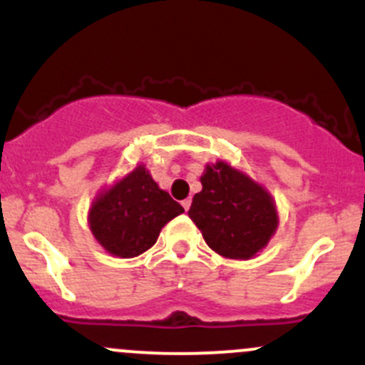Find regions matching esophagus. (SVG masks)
I'll return each mask as SVG.
<instances>
[{
    "mask_svg": "<svg viewBox=\"0 0 365 365\" xmlns=\"http://www.w3.org/2000/svg\"><path fill=\"white\" fill-rule=\"evenodd\" d=\"M182 207L185 208V212L189 210V208H190V197H187V200H183V201H182Z\"/></svg>",
    "mask_w": 365,
    "mask_h": 365,
    "instance_id": "esophagus-1",
    "label": "esophagus"
}]
</instances>
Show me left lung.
<instances>
[{
    "instance_id": "left-lung-1",
    "label": "left lung",
    "mask_w": 365,
    "mask_h": 365,
    "mask_svg": "<svg viewBox=\"0 0 365 365\" xmlns=\"http://www.w3.org/2000/svg\"><path fill=\"white\" fill-rule=\"evenodd\" d=\"M200 182L203 189L194 194L189 217L208 247L233 260L260 253L278 228L269 190L225 160L205 165Z\"/></svg>"
}]
</instances>
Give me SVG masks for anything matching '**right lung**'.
Segmentation results:
<instances>
[{
  "mask_svg": "<svg viewBox=\"0 0 365 365\" xmlns=\"http://www.w3.org/2000/svg\"><path fill=\"white\" fill-rule=\"evenodd\" d=\"M182 212V205L157 185L146 165L139 164L98 192L87 221L107 253L133 258L150 250L162 228Z\"/></svg>",
  "mask_w": 365,
  "mask_h": 365,
  "instance_id": "right-lung-1",
  "label": "right lung"
}]
</instances>
